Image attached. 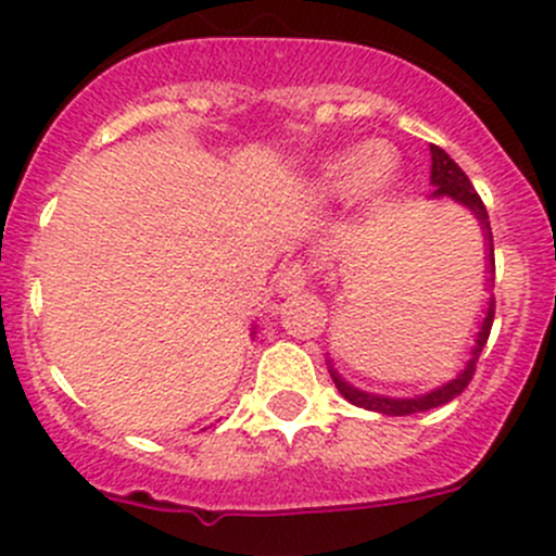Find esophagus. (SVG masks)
Masks as SVG:
<instances>
[{
    "instance_id": "1",
    "label": "esophagus",
    "mask_w": 556,
    "mask_h": 556,
    "mask_svg": "<svg viewBox=\"0 0 556 556\" xmlns=\"http://www.w3.org/2000/svg\"><path fill=\"white\" fill-rule=\"evenodd\" d=\"M309 279L312 271L306 263H288V266L277 274V290L282 295L299 293V290H304L306 285H309Z\"/></svg>"
}]
</instances>
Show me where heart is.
Wrapping results in <instances>:
<instances>
[{
	"mask_svg": "<svg viewBox=\"0 0 556 556\" xmlns=\"http://www.w3.org/2000/svg\"><path fill=\"white\" fill-rule=\"evenodd\" d=\"M397 174V155L390 144L374 142L361 148L344 150L325 161L317 172V193L323 199L336 201L357 193L368 206H382L392 193Z\"/></svg>",
	"mask_w": 556,
	"mask_h": 556,
	"instance_id": "b5f03b06",
	"label": "heart"
}]
</instances>
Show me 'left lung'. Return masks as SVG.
<instances>
[{
	"mask_svg": "<svg viewBox=\"0 0 556 556\" xmlns=\"http://www.w3.org/2000/svg\"><path fill=\"white\" fill-rule=\"evenodd\" d=\"M430 185H433V193L430 199H450L454 204L465 206L470 215L476 217L481 228V237H484V314H481L479 330L473 336V346H470V355L465 361L463 371L457 377L450 379L446 384L435 387V390L425 392V395H414V397H390V395H379V392H366L361 387L350 384L339 371L333 368V361L328 357V371L333 377L336 390L346 397L355 406L368 408V412L377 414H387V417H406V414H417V412H430V408H439L444 403L454 401L459 392L468 387L470 379H473L476 363H479L481 350H484L486 339H490L492 330V319H495V247H492V228H490V215H486L484 201L479 199L476 188L470 185L468 174L459 169L457 164L444 153L441 148L430 144Z\"/></svg>",
	"mask_w": 556,
	"mask_h": 556,
	"instance_id": "obj_1",
	"label": "left lung"
}]
</instances>
